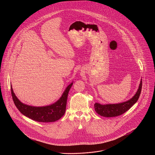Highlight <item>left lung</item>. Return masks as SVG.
I'll use <instances>...</instances> for the list:
<instances>
[{
    "mask_svg": "<svg viewBox=\"0 0 155 155\" xmlns=\"http://www.w3.org/2000/svg\"><path fill=\"white\" fill-rule=\"evenodd\" d=\"M142 82L140 80L139 88L137 92L130 100L117 104H101L100 103H95L94 104V108L96 113L101 116L106 117H116L123 114L125 111L128 110L138 100L142 89Z\"/></svg>",
    "mask_w": 155,
    "mask_h": 155,
    "instance_id": "obj_1",
    "label": "left lung"
}]
</instances>
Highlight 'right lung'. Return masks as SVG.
<instances>
[{"label": "right lung", "mask_w": 155, "mask_h": 155, "mask_svg": "<svg viewBox=\"0 0 155 155\" xmlns=\"http://www.w3.org/2000/svg\"><path fill=\"white\" fill-rule=\"evenodd\" d=\"M72 82L64 91L62 96L55 103L46 106L35 107L22 103L15 95L11 85V93L15 106L22 114L33 120L42 123L54 122L61 118L66 109L67 100L69 91L72 87Z\"/></svg>", "instance_id": "add662e5"}]
</instances>
